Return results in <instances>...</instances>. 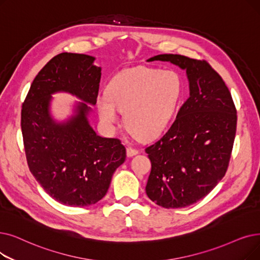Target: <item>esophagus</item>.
<instances>
[{
  "label": "esophagus",
  "instance_id": "1",
  "mask_svg": "<svg viewBox=\"0 0 260 260\" xmlns=\"http://www.w3.org/2000/svg\"><path fill=\"white\" fill-rule=\"evenodd\" d=\"M138 153H139V151H138V150L134 149V148H131V146H128L127 150H126V154H127V156H128V157H132V156L137 155Z\"/></svg>",
  "mask_w": 260,
  "mask_h": 260
}]
</instances>
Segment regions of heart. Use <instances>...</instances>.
Segmentation results:
<instances>
[{"label": "heart", "mask_w": 260, "mask_h": 260, "mask_svg": "<svg viewBox=\"0 0 260 260\" xmlns=\"http://www.w3.org/2000/svg\"><path fill=\"white\" fill-rule=\"evenodd\" d=\"M182 90V78L172 70L135 68L115 76L107 93L98 96L99 115L112 126L119 121V111H124L128 131L141 139H151L170 122Z\"/></svg>", "instance_id": "obj_1"}]
</instances>
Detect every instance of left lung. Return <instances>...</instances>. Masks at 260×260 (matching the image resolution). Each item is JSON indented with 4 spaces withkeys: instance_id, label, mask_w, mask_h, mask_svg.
<instances>
[{
    "instance_id": "obj_1",
    "label": "left lung",
    "mask_w": 260,
    "mask_h": 260,
    "mask_svg": "<svg viewBox=\"0 0 260 260\" xmlns=\"http://www.w3.org/2000/svg\"><path fill=\"white\" fill-rule=\"evenodd\" d=\"M186 70L190 96L164 136L145 149L152 170L145 192L157 205L182 208L206 197L226 173L237 127V110L222 77L205 60L161 54Z\"/></svg>"
}]
</instances>
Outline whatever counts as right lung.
Segmentation results:
<instances>
[{"label":"right lung","mask_w":260,"mask_h":260,"mask_svg":"<svg viewBox=\"0 0 260 260\" xmlns=\"http://www.w3.org/2000/svg\"><path fill=\"white\" fill-rule=\"evenodd\" d=\"M85 54L60 53L32 81L21 110V129L29 171L43 190L63 205L84 207L103 199L111 177L126 158L119 139L103 138L90 126L101 68ZM68 92L83 101L63 122L50 116L51 94Z\"/></svg>","instance_id":"add662e5"}]
</instances>
